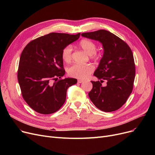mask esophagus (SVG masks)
Instances as JSON below:
<instances>
[{
    "label": "esophagus",
    "mask_w": 155,
    "mask_h": 155,
    "mask_svg": "<svg viewBox=\"0 0 155 155\" xmlns=\"http://www.w3.org/2000/svg\"><path fill=\"white\" fill-rule=\"evenodd\" d=\"M84 80H78V83H82V82H84Z\"/></svg>",
    "instance_id": "1"
}]
</instances>
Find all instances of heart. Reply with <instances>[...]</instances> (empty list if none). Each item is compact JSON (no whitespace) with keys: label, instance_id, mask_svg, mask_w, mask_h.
<instances>
[{"label":"heart","instance_id":"1","mask_svg":"<svg viewBox=\"0 0 155 155\" xmlns=\"http://www.w3.org/2000/svg\"><path fill=\"white\" fill-rule=\"evenodd\" d=\"M79 46L82 48V50L90 55L92 59H98L99 55L95 53L96 45L92 41L84 39L81 40L79 43ZM61 56L63 60L66 62H70L72 57V46L68 45L65 46L62 50ZM94 68L91 64H74L71 67H69L67 71L70 76L77 78L84 79L87 78L94 71Z\"/></svg>","mask_w":155,"mask_h":155}]
</instances>
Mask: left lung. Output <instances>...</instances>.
<instances>
[{
  "instance_id": "obj_1",
  "label": "left lung",
  "mask_w": 155,
  "mask_h": 155,
  "mask_svg": "<svg viewBox=\"0 0 155 155\" xmlns=\"http://www.w3.org/2000/svg\"><path fill=\"white\" fill-rule=\"evenodd\" d=\"M83 37L102 45L104 53L94 75L100 81L94 82L89 98L97 108L104 112L115 111L126 103L131 95L135 78V64L131 48L112 32L101 29L82 33ZM104 80L107 82L104 87Z\"/></svg>"
}]
</instances>
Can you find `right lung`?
<instances>
[{
  "label": "right lung",
  "instance_id": "add662e5",
  "mask_svg": "<svg viewBox=\"0 0 155 155\" xmlns=\"http://www.w3.org/2000/svg\"><path fill=\"white\" fill-rule=\"evenodd\" d=\"M80 35L51 32L24 48L18 78L23 99L36 112L50 114L58 110L66 100L68 88L77 84L76 78H61L65 73L61 53Z\"/></svg>",
  "mask_w": 155,
  "mask_h": 155
}]
</instances>
